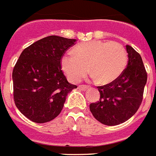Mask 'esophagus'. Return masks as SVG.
<instances>
[{
	"label": "esophagus",
	"instance_id": "esophagus-1",
	"mask_svg": "<svg viewBox=\"0 0 156 156\" xmlns=\"http://www.w3.org/2000/svg\"><path fill=\"white\" fill-rule=\"evenodd\" d=\"M80 90H82V91H86L88 89V86H86V85H80L78 87Z\"/></svg>",
	"mask_w": 156,
	"mask_h": 156
}]
</instances>
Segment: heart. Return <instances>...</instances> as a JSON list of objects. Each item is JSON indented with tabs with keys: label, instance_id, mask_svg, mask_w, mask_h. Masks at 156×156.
<instances>
[{
	"label": "heart",
	"instance_id": "obj_1",
	"mask_svg": "<svg viewBox=\"0 0 156 156\" xmlns=\"http://www.w3.org/2000/svg\"><path fill=\"white\" fill-rule=\"evenodd\" d=\"M126 50L116 42L93 40L79 43L61 57V69L69 81H80L88 72L100 84L112 83L122 74L127 64Z\"/></svg>",
	"mask_w": 156,
	"mask_h": 156
}]
</instances>
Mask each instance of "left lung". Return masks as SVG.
<instances>
[{
    "label": "left lung",
    "mask_w": 156,
    "mask_h": 156,
    "mask_svg": "<svg viewBox=\"0 0 156 156\" xmlns=\"http://www.w3.org/2000/svg\"><path fill=\"white\" fill-rule=\"evenodd\" d=\"M126 47L128 53L126 68L113 82L98 86L100 100L89 105L93 117L104 125L125 122L136 113L143 101L147 74L141 55L129 45Z\"/></svg>",
    "instance_id": "obj_1"
}]
</instances>
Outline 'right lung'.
<instances>
[{"label":"right lung","instance_id":"add662e5","mask_svg":"<svg viewBox=\"0 0 156 156\" xmlns=\"http://www.w3.org/2000/svg\"><path fill=\"white\" fill-rule=\"evenodd\" d=\"M76 39L51 35L37 41L22 52L13 71V99L20 112L36 123L53 120L66 98L77 86L61 70L60 59Z\"/></svg>","mask_w":156,"mask_h":156}]
</instances>
